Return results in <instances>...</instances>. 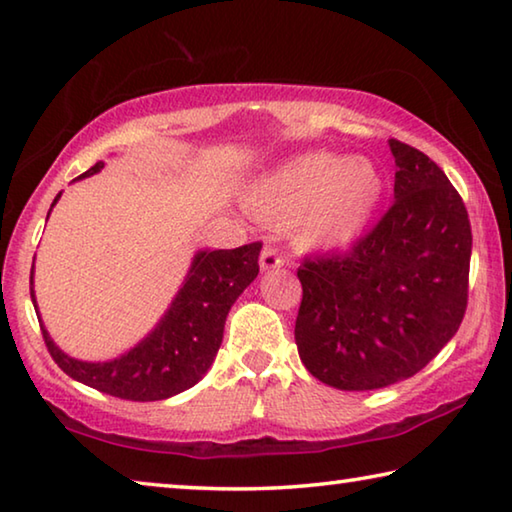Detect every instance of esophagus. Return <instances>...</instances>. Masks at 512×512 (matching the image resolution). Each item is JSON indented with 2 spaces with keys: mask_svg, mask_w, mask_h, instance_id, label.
Segmentation results:
<instances>
[{
  "mask_svg": "<svg viewBox=\"0 0 512 512\" xmlns=\"http://www.w3.org/2000/svg\"><path fill=\"white\" fill-rule=\"evenodd\" d=\"M282 266H284V259L277 250L273 248L262 250V255H259V268H262V271H275V268H282Z\"/></svg>",
  "mask_w": 512,
  "mask_h": 512,
  "instance_id": "esophagus-1",
  "label": "esophagus"
}]
</instances>
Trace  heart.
Wrapping results in <instances>:
<instances>
[{
    "mask_svg": "<svg viewBox=\"0 0 512 512\" xmlns=\"http://www.w3.org/2000/svg\"><path fill=\"white\" fill-rule=\"evenodd\" d=\"M384 176L368 158L307 153L250 187L248 210L266 221L293 223L300 246L336 250L357 241L375 219Z\"/></svg>",
    "mask_w": 512,
    "mask_h": 512,
    "instance_id": "b5f03b06",
    "label": "heart"
}]
</instances>
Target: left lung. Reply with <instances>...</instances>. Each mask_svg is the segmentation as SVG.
Returning <instances> with one entry per match:
<instances>
[{"label":"left lung","instance_id":"1","mask_svg":"<svg viewBox=\"0 0 512 512\" xmlns=\"http://www.w3.org/2000/svg\"><path fill=\"white\" fill-rule=\"evenodd\" d=\"M395 203L348 255L298 268L300 361L339 391L413 377L452 341L467 307L472 228L463 198L422 151L388 140Z\"/></svg>","mask_w":512,"mask_h":512}]
</instances>
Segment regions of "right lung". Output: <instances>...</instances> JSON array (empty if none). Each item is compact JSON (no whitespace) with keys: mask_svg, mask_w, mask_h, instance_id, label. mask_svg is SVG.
<instances>
[{"mask_svg":"<svg viewBox=\"0 0 512 512\" xmlns=\"http://www.w3.org/2000/svg\"><path fill=\"white\" fill-rule=\"evenodd\" d=\"M103 167L106 162L99 160L76 180L90 178ZM60 194L51 203L49 214ZM259 250V241L235 250H196L183 284L155 327L131 350L108 361H81L58 348L40 318L33 291L36 266H31V300L51 357L72 379L121 400L155 402L187 391L214 363L228 311L259 273Z\"/></svg>","mask_w":512,"mask_h":512,"instance_id":"add662e5","label":"right lung"}]
</instances>
